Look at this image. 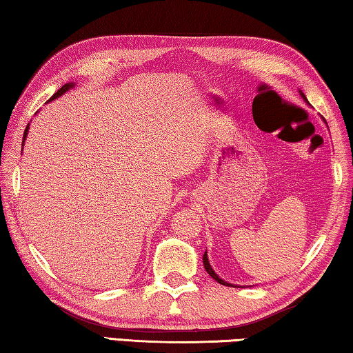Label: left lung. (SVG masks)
Instances as JSON below:
<instances>
[{
	"instance_id": "left-lung-1",
	"label": "left lung",
	"mask_w": 353,
	"mask_h": 353,
	"mask_svg": "<svg viewBox=\"0 0 353 353\" xmlns=\"http://www.w3.org/2000/svg\"><path fill=\"white\" fill-rule=\"evenodd\" d=\"M300 94H301V97H303V99L306 100V97L303 96V92H300ZM203 262H204V268L207 270V273H209V275H210L212 278H214L215 281H218L220 284H225V286H231V284H229V283L223 281L221 278H218V276H216V273H215L214 270H212V267H210V264H209V259H207V254H204V257H203Z\"/></svg>"
}]
</instances>
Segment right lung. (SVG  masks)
<instances>
[{"label": "right lung", "mask_w": 353, "mask_h": 353, "mask_svg": "<svg viewBox=\"0 0 353 353\" xmlns=\"http://www.w3.org/2000/svg\"><path fill=\"white\" fill-rule=\"evenodd\" d=\"M70 88H74V83H67V85H64L63 88H61L58 92H54L53 96H52V99H50V100H53V99H56V97L63 96V94H64L65 91H69ZM50 100H48V102H50ZM28 127H30V124H28V125H26V128H25V133H23V143H25V138H26V133H28Z\"/></svg>", "instance_id": "obj_1"}]
</instances>
